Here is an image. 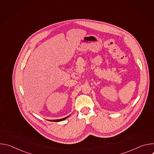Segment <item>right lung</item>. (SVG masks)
Listing matches in <instances>:
<instances>
[{"mask_svg": "<svg viewBox=\"0 0 154 154\" xmlns=\"http://www.w3.org/2000/svg\"><path fill=\"white\" fill-rule=\"evenodd\" d=\"M70 116V115H69ZM69 116H67V117H66V118H63V119H55V120H50L51 121H52V122H60V121H63V120H64V119H66V118H68Z\"/></svg>", "mask_w": 154, "mask_h": 154, "instance_id": "right-lung-1", "label": "right lung"}]
</instances>
